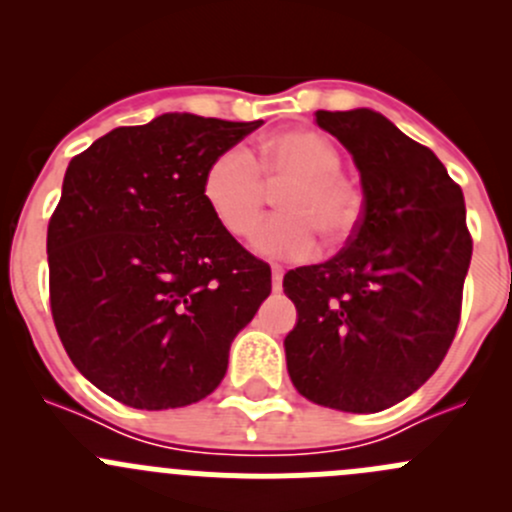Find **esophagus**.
I'll use <instances>...</instances> for the list:
<instances>
[{
	"label": "esophagus",
	"mask_w": 512,
	"mask_h": 512,
	"mask_svg": "<svg viewBox=\"0 0 512 512\" xmlns=\"http://www.w3.org/2000/svg\"><path fill=\"white\" fill-rule=\"evenodd\" d=\"M282 277H285V270L280 265H272V289L280 292L282 289Z\"/></svg>",
	"instance_id": "34e87169"
}]
</instances>
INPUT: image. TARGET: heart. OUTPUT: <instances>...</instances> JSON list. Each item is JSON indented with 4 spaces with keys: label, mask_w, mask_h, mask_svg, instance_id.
<instances>
[{
    "label": "heart",
    "mask_w": 512,
    "mask_h": 512,
    "mask_svg": "<svg viewBox=\"0 0 512 512\" xmlns=\"http://www.w3.org/2000/svg\"><path fill=\"white\" fill-rule=\"evenodd\" d=\"M337 146L322 133L287 131L257 148L225 151L203 175V200L213 218L232 237H247L260 220L267 188L277 190L285 213L265 220L252 237V247L277 260H312L319 232L339 242L354 232L361 218L359 188L342 173Z\"/></svg>",
    "instance_id": "b5f03b06"
}]
</instances>
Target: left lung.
Returning <instances> with one entry per match:
<instances>
[{"label":"left lung","mask_w":512,"mask_h":512,"mask_svg":"<svg viewBox=\"0 0 512 512\" xmlns=\"http://www.w3.org/2000/svg\"><path fill=\"white\" fill-rule=\"evenodd\" d=\"M314 116L352 153L364 208L344 250L285 275L287 371L314 404L376 414L426 384L456 337L473 255L463 190L371 108Z\"/></svg>","instance_id":"1"}]
</instances>
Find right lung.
<instances>
[{
    "instance_id": "right-lung-1",
    "label": "right lung",
    "mask_w": 512,
    "mask_h": 512,
    "mask_svg": "<svg viewBox=\"0 0 512 512\" xmlns=\"http://www.w3.org/2000/svg\"><path fill=\"white\" fill-rule=\"evenodd\" d=\"M260 126L163 113L71 158L46 232L51 317L111 399L178 409L223 381L272 272L213 218L203 175Z\"/></svg>"
}]
</instances>
